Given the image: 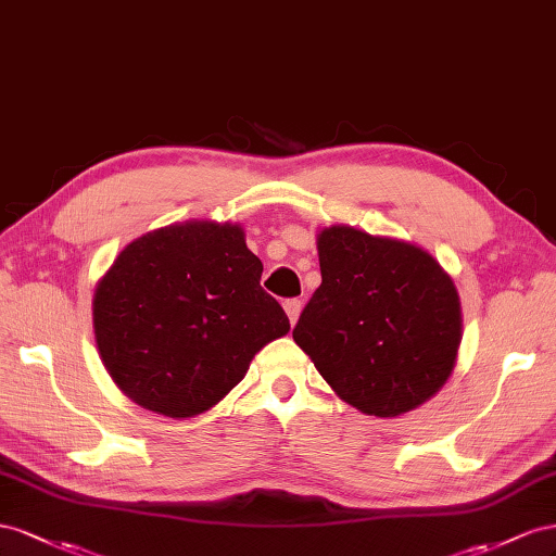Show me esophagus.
Returning a JSON list of instances; mask_svg holds the SVG:
<instances>
[{"label": "esophagus", "instance_id": "esophagus-1", "mask_svg": "<svg viewBox=\"0 0 556 556\" xmlns=\"http://www.w3.org/2000/svg\"><path fill=\"white\" fill-rule=\"evenodd\" d=\"M283 309H287V314H289V321L295 324L298 316H300V309H303V303H300L298 298H291V300H287V303H283Z\"/></svg>", "mask_w": 556, "mask_h": 556}]
</instances>
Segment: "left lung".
Instances as JSON below:
<instances>
[{
	"mask_svg": "<svg viewBox=\"0 0 556 556\" xmlns=\"http://www.w3.org/2000/svg\"><path fill=\"white\" fill-rule=\"evenodd\" d=\"M321 287L293 340L342 401L399 417L447 382L462 342L450 275L424 249L349 226L319 235Z\"/></svg>",
	"mask_w": 556,
	"mask_h": 556,
	"instance_id": "8db88e82",
	"label": "left lung"
}]
</instances>
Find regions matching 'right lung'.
<instances>
[{
  "label": "right lung",
  "instance_id": "obj_1",
  "mask_svg": "<svg viewBox=\"0 0 556 556\" xmlns=\"http://www.w3.org/2000/svg\"><path fill=\"white\" fill-rule=\"evenodd\" d=\"M261 275L230 224L188 220L125 247L92 300L94 340L118 389L172 419L216 405L291 328Z\"/></svg>",
  "mask_w": 556,
  "mask_h": 556
}]
</instances>
